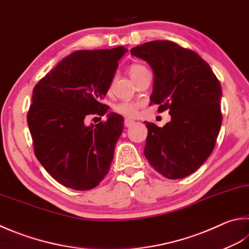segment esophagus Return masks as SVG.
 I'll list each match as a JSON object with an SVG mask.
<instances>
[{
  "mask_svg": "<svg viewBox=\"0 0 249 249\" xmlns=\"http://www.w3.org/2000/svg\"><path fill=\"white\" fill-rule=\"evenodd\" d=\"M134 124H135V121L132 119H129V118L124 119V125L126 126V128H130V126L133 125Z\"/></svg>",
  "mask_w": 249,
  "mask_h": 249,
  "instance_id": "obj_1",
  "label": "esophagus"
}]
</instances>
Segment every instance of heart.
Here are the masks:
<instances>
[{"label": "heart", "mask_w": 249, "mask_h": 249, "mask_svg": "<svg viewBox=\"0 0 249 249\" xmlns=\"http://www.w3.org/2000/svg\"><path fill=\"white\" fill-rule=\"evenodd\" d=\"M143 69H145V67L142 66V65H132L130 67L131 77L135 76V74L139 73ZM140 107L141 104L138 102H121L118 105H116L115 110L120 115L129 117V118H134L139 114Z\"/></svg>", "instance_id": "obj_1"}]
</instances>
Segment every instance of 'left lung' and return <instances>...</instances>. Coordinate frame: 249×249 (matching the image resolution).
Here are the masks:
<instances>
[{
	"label": "left lung",
	"mask_w": 249,
	"mask_h": 249,
	"mask_svg": "<svg viewBox=\"0 0 249 249\" xmlns=\"http://www.w3.org/2000/svg\"><path fill=\"white\" fill-rule=\"evenodd\" d=\"M130 52L153 69L151 103L171 116L162 128L144 121L145 157L168 179L190 176L213 153L221 128L220 82L198 54L173 42H146Z\"/></svg>",
	"instance_id": "8db88e82"
}]
</instances>
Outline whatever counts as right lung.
Returning a JSON list of instances; mask_svg holds the SVG:
<instances>
[{
    "mask_svg": "<svg viewBox=\"0 0 249 249\" xmlns=\"http://www.w3.org/2000/svg\"><path fill=\"white\" fill-rule=\"evenodd\" d=\"M126 52L124 46L76 51L34 89L27 121L36 157L64 186L91 190L108 173L124 117L109 112L104 123L90 125L84 119L109 108L101 100Z\"/></svg>",
    "mask_w": 249,
    "mask_h": 249,
    "instance_id": "right-lung-1",
    "label": "right lung"
}]
</instances>
